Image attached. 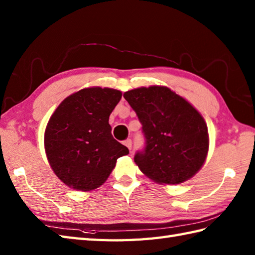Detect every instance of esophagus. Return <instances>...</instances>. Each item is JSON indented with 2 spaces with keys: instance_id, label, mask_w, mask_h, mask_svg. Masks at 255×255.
Returning <instances> with one entry per match:
<instances>
[{
  "instance_id": "1",
  "label": "esophagus",
  "mask_w": 255,
  "mask_h": 255,
  "mask_svg": "<svg viewBox=\"0 0 255 255\" xmlns=\"http://www.w3.org/2000/svg\"><path fill=\"white\" fill-rule=\"evenodd\" d=\"M124 144L126 145V147H127L129 150H131V148H132V141H131L130 139L125 140V141H124Z\"/></svg>"
}]
</instances>
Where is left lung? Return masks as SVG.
<instances>
[{
  "instance_id": "obj_1",
  "label": "left lung",
  "mask_w": 255,
  "mask_h": 255,
  "mask_svg": "<svg viewBox=\"0 0 255 255\" xmlns=\"http://www.w3.org/2000/svg\"><path fill=\"white\" fill-rule=\"evenodd\" d=\"M142 125L145 145L134 155L143 174L161 184H180L203 166L209 147L203 116L166 86L125 92Z\"/></svg>"
}]
</instances>
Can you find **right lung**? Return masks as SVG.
<instances>
[{
  "label": "right lung",
  "mask_w": 255,
  "mask_h": 255,
  "mask_svg": "<svg viewBox=\"0 0 255 255\" xmlns=\"http://www.w3.org/2000/svg\"><path fill=\"white\" fill-rule=\"evenodd\" d=\"M122 92L100 86L80 90L57 107L47 124L45 150L51 169L77 191L101 186L116 165L129 153L112 136L111 113Z\"/></svg>",
  "instance_id": "right-lung-1"
}]
</instances>
